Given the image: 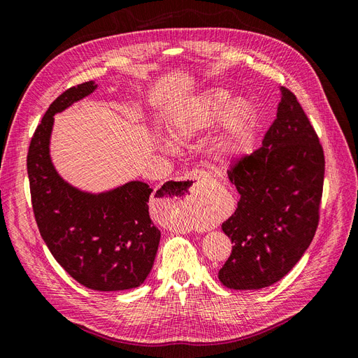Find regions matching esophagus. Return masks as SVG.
<instances>
[{"label": "esophagus", "mask_w": 358, "mask_h": 358, "mask_svg": "<svg viewBox=\"0 0 358 358\" xmlns=\"http://www.w3.org/2000/svg\"><path fill=\"white\" fill-rule=\"evenodd\" d=\"M185 182L189 183V187H176V191H178L179 188H180V189H182V188H183V189L187 188V192H182L180 197H176V196L173 197V199H175L176 203H179V199L183 200V201H187V203H188V200H191V203H192V200H197L199 194H200V189H201L204 185H208V183L210 182V176H209L206 171H203V170H194V171L188 173V175L185 176ZM176 198L178 199V201L176 200ZM180 203H182V201H180ZM173 208H175V206H173Z\"/></svg>", "instance_id": "obj_1"}]
</instances>
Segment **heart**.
<instances>
[{
  "label": "heart",
  "instance_id": "heart-1",
  "mask_svg": "<svg viewBox=\"0 0 358 358\" xmlns=\"http://www.w3.org/2000/svg\"><path fill=\"white\" fill-rule=\"evenodd\" d=\"M252 122L254 109L251 103L243 99L230 100L229 91L213 88L173 115L171 133L178 142L187 143L222 125L216 158L221 162H230L246 143ZM159 143L167 150L175 149V143L167 137L159 136Z\"/></svg>",
  "mask_w": 358,
  "mask_h": 358
}]
</instances>
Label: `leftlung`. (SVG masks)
I'll return each mask as SVG.
<instances>
[{
  "mask_svg": "<svg viewBox=\"0 0 358 358\" xmlns=\"http://www.w3.org/2000/svg\"><path fill=\"white\" fill-rule=\"evenodd\" d=\"M324 152L296 95L280 88L262 148L227 171L241 199L222 224L231 255L220 270L230 289H262L297 264L315 236L324 183Z\"/></svg>",
  "mask_w": 358,
  "mask_h": 358,
  "instance_id": "1",
  "label": "left lung"
}]
</instances>
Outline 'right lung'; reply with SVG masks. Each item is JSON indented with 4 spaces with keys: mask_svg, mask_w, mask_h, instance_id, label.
<instances>
[{
    "mask_svg": "<svg viewBox=\"0 0 358 358\" xmlns=\"http://www.w3.org/2000/svg\"><path fill=\"white\" fill-rule=\"evenodd\" d=\"M96 90L90 80L62 92L31 138L27 167L31 201L43 241L66 272L96 291H122L145 282L161 231L150 220L152 188L142 180L88 192L64 180L50 158L53 116Z\"/></svg>",
    "mask_w": 358,
    "mask_h": 358,
    "instance_id": "right-lung-1",
    "label": "right lung"
}]
</instances>
